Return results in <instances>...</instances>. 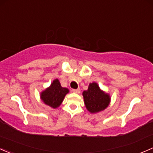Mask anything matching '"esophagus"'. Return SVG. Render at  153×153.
Masks as SVG:
<instances>
[{
  "instance_id": "34e87169",
  "label": "esophagus",
  "mask_w": 153,
  "mask_h": 153,
  "mask_svg": "<svg viewBox=\"0 0 153 153\" xmlns=\"http://www.w3.org/2000/svg\"><path fill=\"white\" fill-rule=\"evenodd\" d=\"M72 91L73 93H76V94H79L81 92V89H72Z\"/></svg>"
}]
</instances>
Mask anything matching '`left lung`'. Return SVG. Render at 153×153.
<instances>
[{"label": "left lung", "instance_id": "8db88e82", "mask_svg": "<svg viewBox=\"0 0 153 153\" xmlns=\"http://www.w3.org/2000/svg\"><path fill=\"white\" fill-rule=\"evenodd\" d=\"M83 97L85 106L91 114L105 110L111 102L110 94L102 91L96 82L89 83L88 89L83 91Z\"/></svg>", "mask_w": 153, "mask_h": 153}]
</instances>
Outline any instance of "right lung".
<instances>
[{"label": "right lung", "instance_id": "obj_1", "mask_svg": "<svg viewBox=\"0 0 153 153\" xmlns=\"http://www.w3.org/2000/svg\"><path fill=\"white\" fill-rule=\"evenodd\" d=\"M67 88L62 87L59 79L53 80L49 87L40 93V98L45 105L57 108L63 102L66 94L69 93Z\"/></svg>", "mask_w": 153, "mask_h": 153}]
</instances>
